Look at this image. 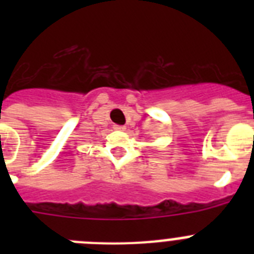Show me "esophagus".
Returning a JSON list of instances; mask_svg holds the SVG:
<instances>
[{
	"label": "esophagus",
	"instance_id": "obj_1",
	"mask_svg": "<svg viewBox=\"0 0 254 254\" xmlns=\"http://www.w3.org/2000/svg\"><path fill=\"white\" fill-rule=\"evenodd\" d=\"M114 129H117V131H125V129H126V126L116 125V126H114Z\"/></svg>",
	"mask_w": 254,
	"mask_h": 254
}]
</instances>
